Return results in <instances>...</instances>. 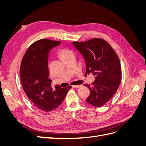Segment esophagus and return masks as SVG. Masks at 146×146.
Returning a JSON list of instances; mask_svg holds the SVG:
<instances>
[{"label": "esophagus", "instance_id": "34e87169", "mask_svg": "<svg viewBox=\"0 0 146 146\" xmlns=\"http://www.w3.org/2000/svg\"><path fill=\"white\" fill-rule=\"evenodd\" d=\"M81 86H82V85H73L72 86V87L75 88H80Z\"/></svg>", "mask_w": 146, "mask_h": 146}]
</instances>
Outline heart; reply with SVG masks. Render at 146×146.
<instances>
[{
  "mask_svg": "<svg viewBox=\"0 0 146 146\" xmlns=\"http://www.w3.org/2000/svg\"><path fill=\"white\" fill-rule=\"evenodd\" d=\"M73 55V52L71 50L67 49V48H64V49H62L60 52V56L62 60Z\"/></svg>",
  "mask_w": 146,
  "mask_h": 146,
  "instance_id": "b5f03b06",
  "label": "heart"
}]
</instances>
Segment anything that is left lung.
<instances>
[{"instance_id":"8db88e82","label":"left lung","mask_w":146,"mask_h":146,"mask_svg":"<svg viewBox=\"0 0 146 146\" xmlns=\"http://www.w3.org/2000/svg\"><path fill=\"white\" fill-rule=\"evenodd\" d=\"M72 44L85 60V76L92 74L96 79L91 84H84L90 90V95L86 101L92 106L100 107L111 99L120 85V61L111 46L102 39L73 42Z\"/></svg>"}]
</instances>
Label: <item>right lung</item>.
Segmentation results:
<instances>
[{"label": "right lung", "mask_w": 146, "mask_h": 146, "mask_svg": "<svg viewBox=\"0 0 146 146\" xmlns=\"http://www.w3.org/2000/svg\"><path fill=\"white\" fill-rule=\"evenodd\" d=\"M60 44L61 41L39 39L28 48L21 64V80L25 94L37 108L46 112L58 108L72 88L56 85L53 89L48 77V54Z\"/></svg>", "instance_id": "1"}]
</instances>
